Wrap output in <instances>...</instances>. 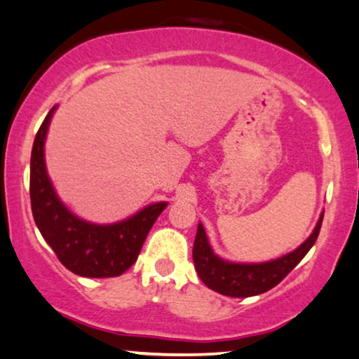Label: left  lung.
Instances as JSON below:
<instances>
[{"label": "left lung", "mask_w": 359, "mask_h": 359, "mask_svg": "<svg viewBox=\"0 0 359 359\" xmlns=\"http://www.w3.org/2000/svg\"><path fill=\"white\" fill-rule=\"evenodd\" d=\"M324 213L314 231L296 250L264 264H234L223 260L211 249L203 224H198L194 242V264L200 280L210 290L231 297H249L271 290L304 259L319 236Z\"/></svg>", "instance_id": "1"}]
</instances>
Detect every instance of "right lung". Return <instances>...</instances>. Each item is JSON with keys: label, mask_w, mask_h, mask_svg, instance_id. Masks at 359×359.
Returning <instances> with one entry per match:
<instances>
[{"label": "right lung", "mask_w": 359, "mask_h": 359, "mask_svg": "<svg viewBox=\"0 0 359 359\" xmlns=\"http://www.w3.org/2000/svg\"><path fill=\"white\" fill-rule=\"evenodd\" d=\"M55 109L35 135L30 156V206L34 221L58 260L74 275L112 278L138 259L149 229L168 201L146 206L131 218L114 224H93L78 218L62 203L45 168V138Z\"/></svg>", "instance_id": "1"}]
</instances>
